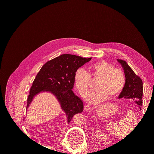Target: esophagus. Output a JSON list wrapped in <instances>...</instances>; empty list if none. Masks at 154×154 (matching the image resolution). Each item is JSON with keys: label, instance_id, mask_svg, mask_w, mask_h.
Wrapping results in <instances>:
<instances>
[{"label": "esophagus", "instance_id": "esophagus-1", "mask_svg": "<svg viewBox=\"0 0 154 154\" xmlns=\"http://www.w3.org/2000/svg\"><path fill=\"white\" fill-rule=\"evenodd\" d=\"M91 109V106L89 105L85 104V105H84V109H85V110H90Z\"/></svg>", "mask_w": 154, "mask_h": 154}]
</instances>
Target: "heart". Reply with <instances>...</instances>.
Here are the masks:
<instances>
[{"label":"heart","instance_id":"b5f03b06","mask_svg":"<svg viewBox=\"0 0 154 154\" xmlns=\"http://www.w3.org/2000/svg\"><path fill=\"white\" fill-rule=\"evenodd\" d=\"M92 80H96L95 89L86 95L87 101L96 104L106 98L111 100L122 92L125 86L126 76L123 70L114 67L108 62L102 61L88 67V72L80 68L74 74V82L80 94L84 95L91 84Z\"/></svg>","mask_w":154,"mask_h":154}]
</instances>
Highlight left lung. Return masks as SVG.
Wrapping results in <instances>:
<instances>
[{
	"label": "left lung",
	"mask_w": 154,
	"mask_h": 154,
	"mask_svg": "<svg viewBox=\"0 0 154 154\" xmlns=\"http://www.w3.org/2000/svg\"><path fill=\"white\" fill-rule=\"evenodd\" d=\"M118 62L122 65L126 76V82L122 92L118 96V98L131 99L139 105L140 110L143 104V82L140 77L136 75L133 70L124 60L118 59Z\"/></svg>",
	"instance_id": "left-lung-1"
}]
</instances>
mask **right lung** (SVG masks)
Masks as SVG:
<instances>
[{"label":"right lung","instance_id":"1","mask_svg":"<svg viewBox=\"0 0 154 154\" xmlns=\"http://www.w3.org/2000/svg\"><path fill=\"white\" fill-rule=\"evenodd\" d=\"M91 58L64 54L46 62L37 74L30 88L27 100V108L33 97L42 91L53 94L66 112L67 123L74 115L83 110V103L72 91L74 84V74L79 67L89 62Z\"/></svg>","mask_w":154,"mask_h":154}]
</instances>
